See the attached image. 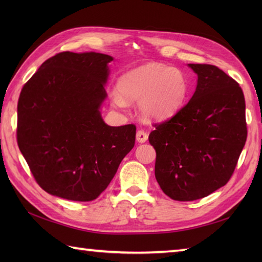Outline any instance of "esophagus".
<instances>
[{
    "instance_id": "obj_1",
    "label": "esophagus",
    "mask_w": 262,
    "mask_h": 262,
    "mask_svg": "<svg viewBox=\"0 0 262 262\" xmlns=\"http://www.w3.org/2000/svg\"><path fill=\"white\" fill-rule=\"evenodd\" d=\"M147 138H148V135H147V133L145 130H143V129H138L137 130V133H136V141L138 143L146 142Z\"/></svg>"
}]
</instances>
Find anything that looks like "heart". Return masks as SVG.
Masks as SVG:
<instances>
[{"instance_id": "obj_1", "label": "heart", "mask_w": 262, "mask_h": 262, "mask_svg": "<svg viewBox=\"0 0 262 262\" xmlns=\"http://www.w3.org/2000/svg\"><path fill=\"white\" fill-rule=\"evenodd\" d=\"M118 90L111 97L115 107L125 108L126 101L141 100V113L146 119H163L181 108L187 98L188 81L180 70L147 64L122 75Z\"/></svg>"}]
</instances>
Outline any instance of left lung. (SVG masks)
Segmentation results:
<instances>
[{
  "label": "left lung",
  "instance_id": "obj_1",
  "mask_svg": "<svg viewBox=\"0 0 262 262\" xmlns=\"http://www.w3.org/2000/svg\"><path fill=\"white\" fill-rule=\"evenodd\" d=\"M198 75L192 98L170 119L154 124L155 178L178 202L225 186L247 141L246 100L238 83L210 64H189Z\"/></svg>",
  "mask_w": 262,
  "mask_h": 262
}]
</instances>
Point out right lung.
<instances>
[{"label": "right lung", "instance_id": "right-lung-1", "mask_svg": "<svg viewBox=\"0 0 262 262\" xmlns=\"http://www.w3.org/2000/svg\"><path fill=\"white\" fill-rule=\"evenodd\" d=\"M111 60L99 53H58L22 88L16 141L36 182L54 196L98 198L134 147L136 126H108L99 111Z\"/></svg>", "mask_w": 262, "mask_h": 262}]
</instances>
